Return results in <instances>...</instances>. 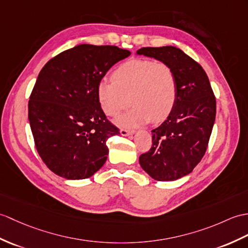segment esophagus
Here are the masks:
<instances>
[{"label": "esophagus", "instance_id": "34e87169", "mask_svg": "<svg viewBox=\"0 0 248 248\" xmlns=\"http://www.w3.org/2000/svg\"><path fill=\"white\" fill-rule=\"evenodd\" d=\"M134 133V131H130V130H126V129H122L120 130V134L123 136H128V135H132Z\"/></svg>", "mask_w": 248, "mask_h": 248}]
</instances>
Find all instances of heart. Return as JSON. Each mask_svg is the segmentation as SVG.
I'll use <instances>...</instances> for the list:
<instances>
[{
    "mask_svg": "<svg viewBox=\"0 0 248 248\" xmlns=\"http://www.w3.org/2000/svg\"><path fill=\"white\" fill-rule=\"evenodd\" d=\"M101 110L115 117L133 103L118 119L120 125L136 126L149 120L162 122L168 117L177 97L176 76L162 61L133 59L120 64L112 74V81L101 80L96 89Z\"/></svg>",
    "mask_w": 248,
    "mask_h": 248,
    "instance_id": "obj_1",
    "label": "heart"
}]
</instances>
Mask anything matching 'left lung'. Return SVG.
<instances>
[{"label": "left lung", "instance_id": "obj_1", "mask_svg": "<svg viewBox=\"0 0 248 248\" xmlns=\"http://www.w3.org/2000/svg\"><path fill=\"white\" fill-rule=\"evenodd\" d=\"M137 55L167 63L177 81L175 105L168 118L152 130V147L140 156L141 168L159 182L192 172L207 150L216 119V97L203 67L174 46L142 47Z\"/></svg>", "mask_w": 248, "mask_h": 248}]
</instances>
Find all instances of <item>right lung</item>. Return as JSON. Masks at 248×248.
I'll use <instances>...</instances> for the list:
<instances>
[{"label":"right lung","mask_w":248,"mask_h":248,"mask_svg":"<svg viewBox=\"0 0 248 248\" xmlns=\"http://www.w3.org/2000/svg\"><path fill=\"white\" fill-rule=\"evenodd\" d=\"M131 53L114 45L80 44L50 59L28 102L34 145L43 163L66 180H84L106 163L107 140L119 130L107 119L97 84Z\"/></svg>","instance_id":"obj_1"}]
</instances>
